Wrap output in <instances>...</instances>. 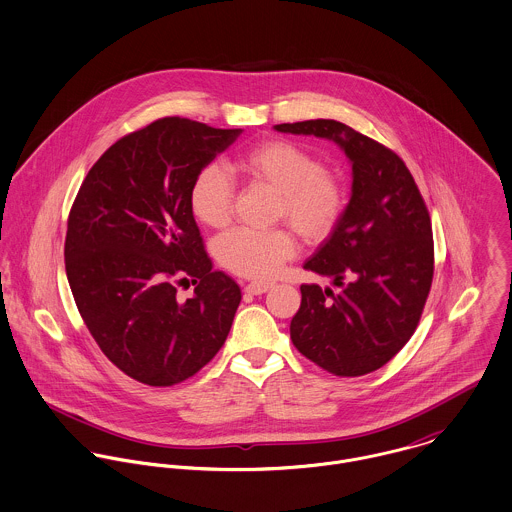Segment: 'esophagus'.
<instances>
[{"instance_id": "esophagus-1", "label": "esophagus", "mask_w": 512, "mask_h": 512, "mask_svg": "<svg viewBox=\"0 0 512 512\" xmlns=\"http://www.w3.org/2000/svg\"><path fill=\"white\" fill-rule=\"evenodd\" d=\"M270 288H272V284H268V282H252L244 288V292L248 295H262V293L268 292Z\"/></svg>"}]
</instances>
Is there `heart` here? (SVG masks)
Here are the masks:
<instances>
[{
    "mask_svg": "<svg viewBox=\"0 0 512 512\" xmlns=\"http://www.w3.org/2000/svg\"><path fill=\"white\" fill-rule=\"evenodd\" d=\"M236 169L252 187L278 193L276 219L284 220L307 244L325 240L345 213L343 181L301 144L272 138L246 147ZM193 215L209 228H224L234 215V185L219 165L203 167L191 187ZM295 254V238L286 228L258 232L234 228L215 242L220 264L242 278H272Z\"/></svg>",
    "mask_w": 512,
    "mask_h": 512,
    "instance_id": "b5f03b06",
    "label": "heart"
}]
</instances>
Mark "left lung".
<instances>
[{
  "label": "left lung",
  "mask_w": 512,
  "mask_h": 512,
  "mask_svg": "<svg viewBox=\"0 0 512 512\" xmlns=\"http://www.w3.org/2000/svg\"><path fill=\"white\" fill-rule=\"evenodd\" d=\"M274 130L335 142L353 167L351 199L335 230L303 264L341 292L301 286L290 325L295 349L337 376L386 365L414 335L434 278L432 222L406 163L337 120Z\"/></svg>",
  "instance_id": "1"
}]
</instances>
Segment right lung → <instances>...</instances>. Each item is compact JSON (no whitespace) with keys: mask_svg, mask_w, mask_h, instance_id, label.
I'll list each match as a JSON object with an SVG mask.
<instances>
[{"mask_svg":"<svg viewBox=\"0 0 512 512\" xmlns=\"http://www.w3.org/2000/svg\"><path fill=\"white\" fill-rule=\"evenodd\" d=\"M240 134L155 120L108 147L78 189L65 240L71 292L102 353L138 382H183L228 337L242 295L213 272L189 195ZM187 277L196 292L181 302L174 282Z\"/></svg>","mask_w":512,"mask_h":512,"instance_id":"1","label":"right lung"}]
</instances>
